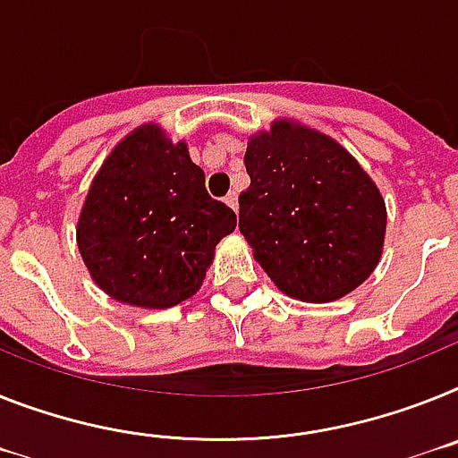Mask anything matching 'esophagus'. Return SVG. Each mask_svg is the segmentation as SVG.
<instances>
[{
  "label": "esophagus",
  "mask_w": 458,
  "mask_h": 458,
  "mask_svg": "<svg viewBox=\"0 0 458 458\" xmlns=\"http://www.w3.org/2000/svg\"><path fill=\"white\" fill-rule=\"evenodd\" d=\"M225 205H228L233 211H237V207H240V198H237L235 191H233V193L225 195Z\"/></svg>",
  "instance_id": "obj_1"
}]
</instances>
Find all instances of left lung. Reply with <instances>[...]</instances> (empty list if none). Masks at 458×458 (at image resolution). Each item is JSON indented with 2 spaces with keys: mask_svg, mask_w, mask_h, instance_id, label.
<instances>
[{
  "mask_svg": "<svg viewBox=\"0 0 458 458\" xmlns=\"http://www.w3.org/2000/svg\"><path fill=\"white\" fill-rule=\"evenodd\" d=\"M244 165L240 233L282 293L333 302L366 282L382 259L386 205L344 146L276 118L249 137Z\"/></svg>",
  "mask_w": 458,
  "mask_h": 458,
  "instance_id": "1",
  "label": "left lung"
}]
</instances>
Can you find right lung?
Here are the masks:
<instances>
[{"mask_svg": "<svg viewBox=\"0 0 458 458\" xmlns=\"http://www.w3.org/2000/svg\"><path fill=\"white\" fill-rule=\"evenodd\" d=\"M237 225L205 172L157 123L121 140L92 179L76 223L81 259L109 298L167 310L195 295L216 244Z\"/></svg>", "mask_w": 458, "mask_h": 458, "instance_id": "right-lung-1", "label": "right lung"}]
</instances>
